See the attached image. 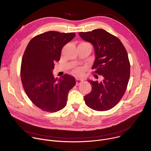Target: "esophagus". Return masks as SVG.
<instances>
[{
    "label": "esophagus",
    "mask_w": 151,
    "mask_h": 151,
    "mask_svg": "<svg viewBox=\"0 0 151 151\" xmlns=\"http://www.w3.org/2000/svg\"><path fill=\"white\" fill-rule=\"evenodd\" d=\"M83 81V79L82 78H76V85H79L81 82H82Z\"/></svg>",
    "instance_id": "obj_1"
}]
</instances>
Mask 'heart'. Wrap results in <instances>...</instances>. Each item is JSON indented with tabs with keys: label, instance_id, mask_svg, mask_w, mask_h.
Segmentation results:
<instances>
[{
	"label": "heart",
	"instance_id": "heart-1",
	"mask_svg": "<svg viewBox=\"0 0 151 151\" xmlns=\"http://www.w3.org/2000/svg\"><path fill=\"white\" fill-rule=\"evenodd\" d=\"M75 73L76 74H77V75H79L80 73H81V69H76V70H75Z\"/></svg>",
	"mask_w": 151,
	"mask_h": 151
}]
</instances>
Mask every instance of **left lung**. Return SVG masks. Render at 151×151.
<instances>
[{
    "label": "left lung",
    "instance_id": "1",
    "mask_svg": "<svg viewBox=\"0 0 151 151\" xmlns=\"http://www.w3.org/2000/svg\"><path fill=\"white\" fill-rule=\"evenodd\" d=\"M79 35L93 45L95 60L92 69L103 78L100 82L87 80L92 90L84 96L85 104L95 111L109 110L122 97L128 83L130 65L127 51L118 37L101 29Z\"/></svg>",
    "mask_w": 151,
    "mask_h": 151
}]
</instances>
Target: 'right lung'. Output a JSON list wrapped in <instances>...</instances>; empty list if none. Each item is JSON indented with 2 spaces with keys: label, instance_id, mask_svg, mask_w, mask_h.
<instances>
[{
  "label": "right lung",
  "instance_id": "1",
  "mask_svg": "<svg viewBox=\"0 0 151 151\" xmlns=\"http://www.w3.org/2000/svg\"><path fill=\"white\" fill-rule=\"evenodd\" d=\"M75 33L50 31L37 35L28 44L21 61V79L24 90L32 103L40 109L57 112L65 107L75 78L65 74L55 79L54 62L58 61L63 47Z\"/></svg>",
  "mask_w": 151,
  "mask_h": 151
}]
</instances>
